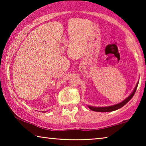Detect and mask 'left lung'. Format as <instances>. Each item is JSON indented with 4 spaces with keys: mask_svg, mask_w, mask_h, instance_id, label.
I'll return each mask as SVG.
<instances>
[{
    "mask_svg": "<svg viewBox=\"0 0 146 146\" xmlns=\"http://www.w3.org/2000/svg\"><path fill=\"white\" fill-rule=\"evenodd\" d=\"M138 83L137 84V85L136 86V87L135 88L134 91H133V93L131 94V95L128 97L126 99H125L123 101H122V102H120L119 104H117L114 105V106H109V107H99V108H97V107H93V106H88L89 108L91 110L93 111H98V112H110V111H115L119 109L120 108L123 107V106L129 102V101L131 99L133 98V96H134L135 93L136 92V90H137V86H138Z\"/></svg>",
    "mask_w": 146,
    "mask_h": 146,
    "instance_id": "obj_1",
    "label": "left lung"
}]
</instances>
